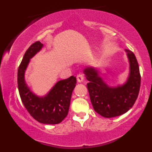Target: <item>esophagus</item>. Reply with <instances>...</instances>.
<instances>
[{"label":"esophagus","instance_id":"esophagus-1","mask_svg":"<svg viewBox=\"0 0 152 152\" xmlns=\"http://www.w3.org/2000/svg\"><path fill=\"white\" fill-rule=\"evenodd\" d=\"M76 78H77L78 82H79V83H81V82L83 81V76L82 74H79L77 75V76H76Z\"/></svg>","mask_w":152,"mask_h":152}]
</instances>
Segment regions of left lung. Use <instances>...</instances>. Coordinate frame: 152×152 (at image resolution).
Listing matches in <instances>:
<instances>
[{
    "mask_svg": "<svg viewBox=\"0 0 152 152\" xmlns=\"http://www.w3.org/2000/svg\"><path fill=\"white\" fill-rule=\"evenodd\" d=\"M129 63V74L124 84L110 86L99 76L96 68L89 66L83 69L91 102L94 111L101 116L111 118L125 114L137 100L141 83L139 67L135 55L125 49Z\"/></svg>",
    "mask_w": 152,
    "mask_h": 152,
    "instance_id": "left-lung-1",
    "label": "left lung"
}]
</instances>
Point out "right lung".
Segmentation results:
<instances>
[{"label":"right lung","mask_w":152,"mask_h":152,"mask_svg":"<svg viewBox=\"0 0 152 152\" xmlns=\"http://www.w3.org/2000/svg\"><path fill=\"white\" fill-rule=\"evenodd\" d=\"M40 41L33 43L28 48L18 70V88L24 106L34 119L44 124H57L67 116L71 98L76 83V78L71 76L57 82L46 95L39 96L28 86L25 73L31 58L42 49Z\"/></svg>","instance_id":"obj_1"}]
</instances>
